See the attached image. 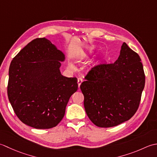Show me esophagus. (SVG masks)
<instances>
[{
  "label": "esophagus",
  "instance_id": "34e87169",
  "mask_svg": "<svg viewBox=\"0 0 157 157\" xmlns=\"http://www.w3.org/2000/svg\"><path fill=\"white\" fill-rule=\"evenodd\" d=\"M82 78H78V81H77V82H78V87H80V85H81V84L82 83Z\"/></svg>",
  "mask_w": 157,
  "mask_h": 157
}]
</instances>
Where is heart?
I'll return each mask as SVG.
<instances>
[{
	"mask_svg": "<svg viewBox=\"0 0 157 157\" xmlns=\"http://www.w3.org/2000/svg\"><path fill=\"white\" fill-rule=\"evenodd\" d=\"M70 66H71V67H72V66H73V65L72 64V63H70Z\"/></svg>",
	"mask_w": 157,
	"mask_h": 157,
	"instance_id": "b5f03b06",
	"label": "heart"
}]
</instances>
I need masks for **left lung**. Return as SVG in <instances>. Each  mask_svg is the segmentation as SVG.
<instances>
[{"label":"left lung","instance_id":"8db88e82","mask_svg":"<svg viewBox=\"0 0 157 157\" xmlns=\"http://www.w3.org/2000/svg\"><path fill=\"white\" fill-rule=\"evenodd\" d=\"M80 88L89 119L100 127L117 126L129 120L138 109L145 75L138 54L125 43L114 63L93 67Z\"/></svg>","mask_w":157,"mask_h":157}]
</instances>
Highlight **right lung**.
<instances>
[{
    "label": "right lung",
    "mask_w": 157,
    "mask_h": 157,
    "mask_svg": "<svg viewBox=\"0 0 157 157\" xmlns=\"http://www.w3.org/2000/svg\"><path fill=\"white\" fill-rule=\"evenodd\" d=\"M65 56L45 38L34 39L11 61L7 94L22 123L36 129L56 127L64 117L77 78L61 75Z\"/></svg>",
    "instance_id": "1"
}]
</instances>
